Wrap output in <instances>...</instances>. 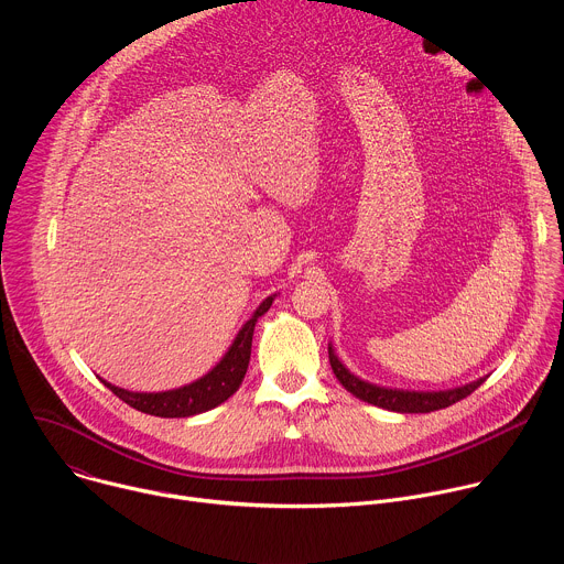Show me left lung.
I'll use <instances>...</instances> for the list:
<instances>
[{
    "label": "left lung",
    "mask_w": 564,
    "mask_h": 564,
    "mask_svg": "<svg viewBox=\"0 0 564 564\" xmlns=\"http://www.w3.org/2000/svg\"><path fill=\"white\" fill-rule=\"evenodd\" d=\"M328 355H330V366L335 377L339 379V383L352 392L357 399L368 401L372 406L392 411V413H431V411H440L446 409L455 401L468 397L477 386H481L487 381V377H479L466 386H457V388H448V390H399V388H386V386H377L370 383L357 375H352L341 359L337 357L333 344H328Z\"/></svg>",
    "instance_id": "8db88e82"
}]
</instances>
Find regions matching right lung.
Instances as JSON below:
<instances>
[{
	"mask_svg": "<svg viewBox=\"0 0 564 564\" xmlns=\"http://www.w3.org/2000/svg\"><path fill=\"white\" fill-rule=\"evenodd\" d=\"M276 294L268 296L257 310L254 314L246 321L243 328L238 330L236 339L231 341V346L227 348V352L223 355V359L200 379L174 388V390H163V392H133V390H124L118 388L113 383H109L107 379L98 377L116 397H120L124 404H129L131 409L147 413V415H155V417H192L205 411L216 409L223 401H227L238 386L243 383V377L248 372L250 366V355H252V337H254V326L259 316H263Z\"/></svg>",
	"mask_w": 564,
	"mask_h": 564,
	"instance_id": "add662e5",
	"label": "right lung"
}]
</instances>
